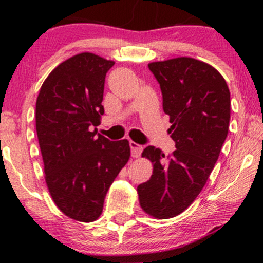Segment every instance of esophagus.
I'll use <instances>...</instances> for the list:
<instances>
[{
  "instance_id": "1",
  "label": "esophagus",
  "mask_w": 263,
  "mask_h": 263,
  "mask_svg": "<svg viewBox=\"0 0 263 263\" xmlns=\"http://www.w3.org/2000/svg\"><path fill=\"white\" fill-rule=\"evenodd\" d=\"M129 146H130V149H132V157L133 158H139L141 156V152H142V146L138 145V143L134 142V141H129Z\"/></svg>"
}]
</instances>
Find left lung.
Segmentation results:
<instances>
[{"label": "left lung", "instance_id": "8db88e82", "mask_svg": "<svg viewBox=\"0 0 263 263\" xmlns=\"http://www.w3.org/2000/svg\"><path fill=\"white\" fill-rule=\"evenodd\" d=\"M170 116L172 154L148 146L142 157L153 164L149 181L138 186L140 206L156 219L181 214L206 184L229 132L231 100L214 67L192 57L148 64Z\"/></svg>", "mask_w": 263, "mask_h": 263}]
</instances>
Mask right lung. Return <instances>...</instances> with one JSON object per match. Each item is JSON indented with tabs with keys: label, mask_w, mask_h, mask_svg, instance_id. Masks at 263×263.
Masks as SVG:
<instances>
[{
	"label": "right lung",
	"mask_w": 263,
	"mask_h": 263,
	"mask_svg": "<svg viewBox=\"0 0 263 263\" xmlns=\"http://www.w3.org/2000/svg\"><path fill=\"white\" fill-rule=\"evenodd\" d=\"M114 64L78 53L49 74L35 103L46 185L59 210L78 221L99 218L107 190L130 157L128 140L110 141L91 132L100 124L105 77Z\"/></svg>",
	"instance_id": "obj_1"
}]
</instances>
